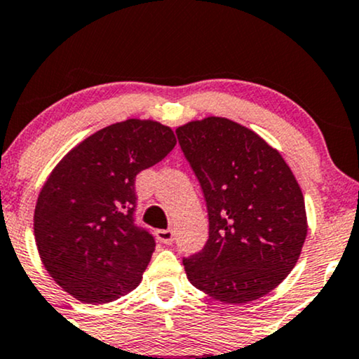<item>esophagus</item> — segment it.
<instances>
[{
    "mask_svg": "<svg viewBox=\"0 0 359 359\" xmlns=\"http://www.w3.org/2000/svg\"><path fill=\"white\" fill-rule=\"evenodd\" d=\"M157 239L161 241L162 244H172L175 239V234L172 229H162V231H157Z\"/></svg>",
    "mask_w": 359,
    "mask_h": 359,
    "instance_id": "34e87169",
    "label": "esophagus"
}]
</instances>
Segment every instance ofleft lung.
Segmentation results:
<instances>
[{
	"mask_svg": "<svg viewBox=\"0 0 359 359\" xmlns=\"http://www.w3.org/2000/svg\"><path fill=\"white\" fill-rule=\"evenodd\" d=\"M209 212V239L184 259L185 274L212 299L244 304L278 287L301 256L304 197L274 147L244 125L205 116L177 128Z\"/></svg>",
	"mask_w": 359,
	"mask_h": 359,
	"instance_id": "8db88e82",
	"label": "left lung"
}]
</instances>
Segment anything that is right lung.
Masks as SVG:
<instances>
[{
    "instance_id": "add662e5",
    "label": "right lung",
    "mask_w": 359,
    "mask_h": 359,
    "mask_svg": "<svg viewBox=\"0 0 359 359\" xmlns=\"http://www.w3.org/2000/svg\"><path fill=\"white\" fill-rule=\"evenodd\" d=\"M175 144L167 125L128 118L92 133L56 163L33 226L43 266L68 294L105 304L140 284L155 241L133 224L135 177Z\"/></svg>"
}]
</instances>
